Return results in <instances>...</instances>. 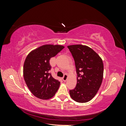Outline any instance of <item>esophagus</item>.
Here are the masks:
<instances>
[{"label": "esophagus", "instance_id": "obj_1", "mask_svg": "<svg viewBox=\"0 0 126 126\" xmlns=\"http://www.w3.org/2000/svg\"><path fill=\"white\" fill-rule=\"evenodd\" d=\"M67 78H68V76H67V75H66V74L64 75V76L63 77V80L64 81H66L67 80Z\"/></svg>", "mask_w": 126, "mask_h": 126}]
</instances>
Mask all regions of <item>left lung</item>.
I'll use <instances>...</instances> for the list:
<instances>
[{
    "mask_svg": "<svg viewBox=\"0 0 126 126\" xmlns=\"http://www.w3.org/2000/svg\"><path fill=\"white\" fill-rule=\"evenodd\" d=\"M74 59L77 82L70 90L71 98L76 102L91 100L99 89L104 75V64L101 57L93 49L82 45L67 46Z\"/></svg>",
    "mask_w": 126,
    "mask_h": 126,
    "instance_id": "obj_1",
    "label": "left lung"
}]
</instances>
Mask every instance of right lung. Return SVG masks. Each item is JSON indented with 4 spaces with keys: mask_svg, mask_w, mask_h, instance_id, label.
Instances as JSON below:
<instances>
[{
    "mask_svg": "<svg viewBox=\"0 0 126 126\" xmlns=\"http://www.w3.org/2000/svg\"><path fill=\"white\" fill-rule=\"evenodd\" d=\"M64 48L62 45H45L27 56L23 68L24 80L29 90L38 98L49 99L58 90L60 82L49 73V60Z\"/></svg>",
    "mask_w": 126,
    "mask_h": 126,
    "instance_id": "right-lung-1",
    "label": "right lung"
}]
</instances>
